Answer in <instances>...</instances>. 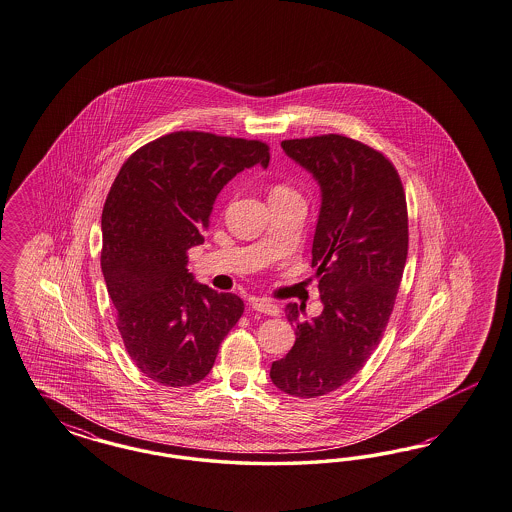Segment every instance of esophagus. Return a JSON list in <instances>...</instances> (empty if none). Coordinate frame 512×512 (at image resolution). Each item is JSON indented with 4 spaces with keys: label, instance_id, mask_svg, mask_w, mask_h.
Instances as JSON below:
<instances>
[{
    "label": "esophagus",
    "instance_id": "1",
    "mask_svg": "<svg viewBox=\"0 0 512 512\" xmlns=\"http://www.w3.org/2000/svg\"><path fill=\"white\" fill-rule=\"evenodd\" d=\"M251 308L257 312H263L266 316H278L280 314V306L274 304L272 300L253 299L251 300Z\"/></svg>",
    "mask_w": 512,
    "mask_h": 512
}]
</instances>
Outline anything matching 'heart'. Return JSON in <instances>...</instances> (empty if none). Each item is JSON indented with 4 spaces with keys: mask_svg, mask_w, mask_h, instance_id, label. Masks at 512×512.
I'll return each instance as SVG.
<instances>
[{
    "mask_svg": "<svg viewBox=\"0 0 512 512\" xmlns=\"http://www.w3.org/2000/svg\"><path fill=\"white\" fill-rule=\"evenodd\" d=\"M274 194H297L293 189H289L287 185H276L272 191H270V196H274Z\"/></svg>",
    "mask_w": 512,
    "mask_h": 512,
    "instance_id": "obj_1",
    "label": "heart"
}]
</instances>
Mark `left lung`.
I'll list each match as a JSON object with an SVG mask.
<instances>
[{
	"instance_id": "obj_1",
	"label": "left lung",
	"mask_w": 512,
	"mask_h": 512,
	"mask_svg": "<svg viewBox=\"0 0 512 512\" xmlns=\"http://www.w3.org/2000/svg\"><path fill=\"white\" fill-rule=\"evenodd\" d=\"M282 147L321 191L312 266L323 312L300 323L297 304L285 306L297 340L270 380L314 399L352 380L388 325L408 253L406 198L393 164L361 141L327 134Z\"/></svg>"
}]
</instances>
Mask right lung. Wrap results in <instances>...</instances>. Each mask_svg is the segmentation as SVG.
I'll use <instances>...</instances> for the list:
<instances>
[{"instance_id":"right-lung-1","label":"right lung","mask_w":512,"mask_h":512,"mask_svg":"<svg viewBox=\"0 0 512 512\" xmlns=\"http://www.w3.org/2000/svg\"><path fill=\"white\" fill-rule=\"evenodd\" d=\"M263 141L174 132L126 160L102 212V272L136 367L185 388L212 371L244 300L194 280L187 251L204 242L217 194L246 168L268 166Z\"/></svg>"}]
</instances>
